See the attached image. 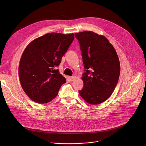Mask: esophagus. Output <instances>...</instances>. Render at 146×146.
Instances as JSON below:
<instances>
[{"instance_id": "34e87169", "label": "esophagus", "mask_w": 146, "mask_h": 146, "mask_svg": "<svg viewBox=\"0 0 146 146\" xmlns=\"http://www.w3.org/2000/svg\"><path fill=\"white\" fill-rule=\"evenodd\" d=\"M75 78H76V77H75V76H70V77H69V79H70V81H71V82L74 81V80L75 79Z\"/></svg>"}]
</instances>
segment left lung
I'll return each mask as SVG.
<instances>
[{
	"label": "left lung",
	"instance_id": "8db88e82",
	"mask_svg": "<svg viewBox=\"0 0 146 146\" xmlns=\"http://www.w3.org/2000/svg\"><path fill=\"white\" fill-rule=\"evenodd\" d=\"M80 45L84 67V86L79 93L91 104H100L112 94L119 80L120 65L107 39L92 31L75 34Z\"/></svg>",
	"mask_w": 146,
	"mask_h": 146
}]
</instances>
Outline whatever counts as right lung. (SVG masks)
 <instances>
[{"instance_id":"right-lung-1","label":"right lung","mask_w":146,"mask_h":146,"mask_svg":"<svg viewBox=\"0 0 146 146\" xmlns=\"http://www.w3.org/2000/svg\"><path fill=\"white\" fill-rule=\"evenodd\" d=\"M74 39V34L48 33L26 48L20 62L19 77L24 92L34 102L43 104L51 101L66 83L56 67Z\"/></svg>"}]
</instances>
